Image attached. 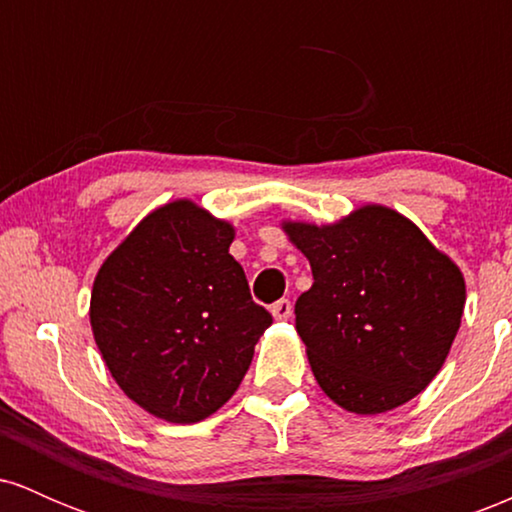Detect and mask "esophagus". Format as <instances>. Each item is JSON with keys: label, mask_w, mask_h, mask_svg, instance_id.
<instances>
[{"label": "esophagus", "mask_w": 512, "mask_h": 512, "mask_svg": "<svg viewBox=\"0 0 512 512\" xmlns=\"http://www.w3.org/2000/svg\"><path fill=\"white\" fill-rule=\"evenodd\" d=\"M269 310H272L274 320H289V317H291V301H289V298H281V301L269 305Z\"/></svg>", "instance_id": "34e87169"}]
</instances>
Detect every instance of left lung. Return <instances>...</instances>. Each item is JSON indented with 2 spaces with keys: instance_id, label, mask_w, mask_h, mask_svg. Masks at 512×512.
<instances>
[{
  "instance_id": "left-lung-1",
  "label": "left lung",
  "mask_w": 512,
  "mask_h": 512,
  "mask_svg": "<svg viewBox=\"0 0 512 512\" xmlns=\"http://www.w3.org/2000/svg\"><path fill=\"white\" fill-rule=\"evenodd\" d=\"M281 228L313 269L296 332L322 392L354 414H383L426 390L460 330V267L383 204L325 226Z\"/></svg>"
}]
</instances>
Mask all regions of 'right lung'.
I'll list each match as a JSON object with an SVG mask.
<instances>
[{
  "instance_id": "1",
  "label": "right lung",
  "mask_w": 512,
  "mask_h": 512,
  "mask_svg": "<svg viewBox=\"0 0 512 512\" xmlns=\"http://www.w3.org/2000/svg\"><path fill=\"white\" fill-rule=\"evenodd\" d=\"M236 228L192 199L146 214L93 279L91 330L120 390L156 419L197 424L248 373L272 315L228 252Z\"/></svg>"
}]
</instances>
